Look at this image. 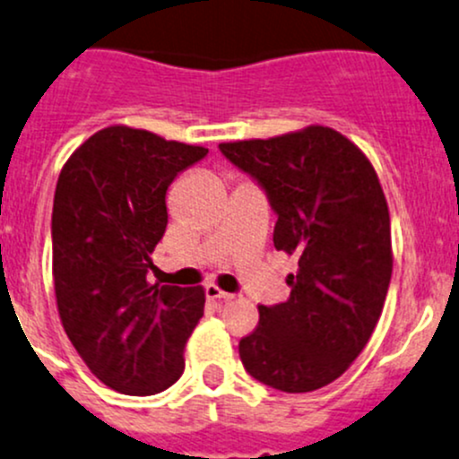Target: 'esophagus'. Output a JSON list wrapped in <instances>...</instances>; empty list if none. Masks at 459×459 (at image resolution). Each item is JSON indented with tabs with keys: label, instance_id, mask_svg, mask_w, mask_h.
Returning <instances> with one entry per match:
<instances>
[{
	"label": "esophagus",
	"instance_id": "esophagus-1",
	"mask_svg": "<svg viewBox=\"0 0 459 459\" xmlns=\"http://www.w3.org/2000/svg\"><path fill=\"white\" fill-rule=\"evenodd\" d=\"M205 295H208V299H223V302L234 299V293H225V290L216 287V284H208V287H205Z\"/></svg>",
	"mask_w": 459,
	"mask_h": 459
}]
</instances>
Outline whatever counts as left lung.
Segmentation results:
<instances>
[{"instance_id":"8db88e82","label":"left lung","mask_w":459,"mask_h":459,"mask_svg":"<svg viewBox=\"0 0 459 459\" xmlns=\"http://www.w3.org/2000/svg\"><path fill=\"white\" fill-rule=\"evenodd\" d=\"M219 149L267 192L278 214L275 249L298 260L287 275L289 299L258 307V326L238 343L240 361L280 392L328 385L366 348L392 278L377 170L354 142L322 125Z\"/></svg>"}]
</instances>
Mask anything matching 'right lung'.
Masks as SVG:
<instances>
[{
  "label": "right lung",
  "instance_id": "1",
  "mask_svg": "<svg viewBox=\"0 0 459 459\" xmlns=\"http://www.w3.org/2000/svg\"><path fill=\"white\" fill-rule=\"evenodd\" d=\"M208 149L113 125L72 152L52 210V275L61 324L107 387L164 392L184 374V350L204 317V287L146 280L169 225L166 190Z\"/></svg>",
  "mask_w": 459,
  "mask_h": 459
}]
</instances>
